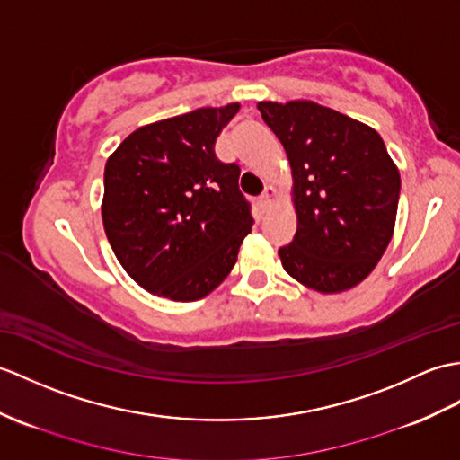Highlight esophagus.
Wrapping results in <instances>:
<instances>
[{"instance_id":"obj_1","label":"esophagus","mask_w":460,"mask_h":460,"mask_svg":"<svg viewBox=\"0 0 460 460\" xmlns=\"http://www.w3.org/2000/svg\"><path fill=\"white\" fill-rule=\"evenodd\" d=\"M274 198H276V190L272 186H269L264 190V194L259 198V208L264 211L266 208H269L270 201H274Z\"/></svg>"}]
</instances>
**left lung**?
Instances as JSON below:
<instances>
[{
    "label": "left lung",
    "instance_id": "1",
    "mask_svg": "<svg viewBox=\"0 0 460 460\" xmlns=\"http://www.w3.org/2000/svg\"><path fill=\"white\" fill-rule=\"evenodd\" d=\"M292 166L297 231L284 270L322 294L360 284L394 233L400 172L372 127L314 102H259Z\"/></svg>",
    "mask_w": 460,
    "mask_h": 460
}]
</instances>
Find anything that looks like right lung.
<instances>
[{"instance_id": "add662e5", "label": "right lung", "mask_w": 460, "mask_h": 460, "mask_svg": "<svg viewBox=\"0 0 460 460\" xmlns=\"http://www.w3.org/2000/svg\"><path fill=\"white\" fill-rule=\"evenodd\" d=\"M239 103L133 131L108 158L102 219L125 272L155 296L201 300L227 279L252 227L241 168L216 156Z\"/></svg>"}]
</instances>
